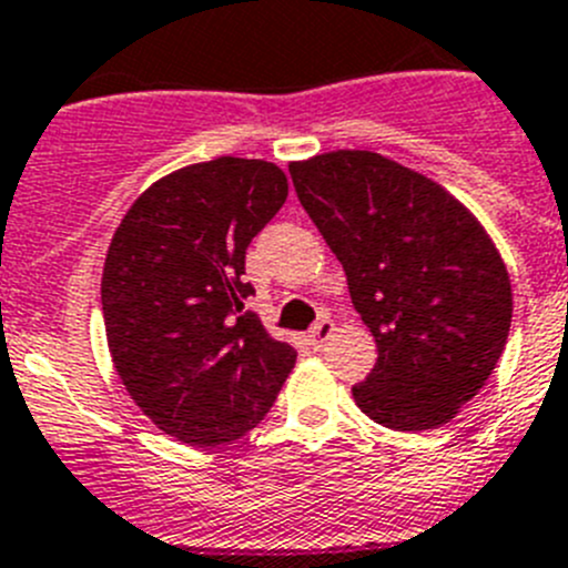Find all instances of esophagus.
Returning <instances> with one entry per match:
<instances>
[{"label":"esophagus","mask_w":568,"mask_h":568,"mask_svg":"<svg viewBox=\"0 0 568 568\" xmlns=\"http://www.w3.org/2000/svg\"><path fill=\"white\" fill-rule=\"evenodd\" d=\"M335 333V324L329 318H318L313 324V329H310V344L315 346V349H321V346L327 344L329 338H333Z\"/></svg>","instance_id":"1"}]
</instances>
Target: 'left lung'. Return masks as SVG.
<instances>
[{"mask_svg":"<svg viewBox=\"0 0 568 568\" xmlns=\"http://www.w3.org/2000/svg\"><path fill=\"white\" fill-rule=\"evenodd\" d=\"M295 193L338 261L378 361L353 386L398 433L444 426L484 389L511 327V281L484 224L438 182L373 153L290 162Z\"/></svg>","mask_w":568,"mask_h":568,"instance_id":"obj_1","label":"left lung"}]
</instances>
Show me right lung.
I'll list each match as a JSON object with an SVG mask.
<instances>
[{"instance_id": "right-lung-1", "label": "right lung", "mask_w": 568, "mask_h": 568, "mask_svg": "<svg viewBox=\"0 0 568 568\" xmlns=\"http://www.w3.org/2000/svg\"><path fill=\"white\" fill-rule=\"evenodd\" d=\"M287 202L264 159L222 155L150 184L102 270L110 358L133 404L190 446L233 444L270 413L295 349L244 307L250 241Z\"/></svg>"}]
</instances>
